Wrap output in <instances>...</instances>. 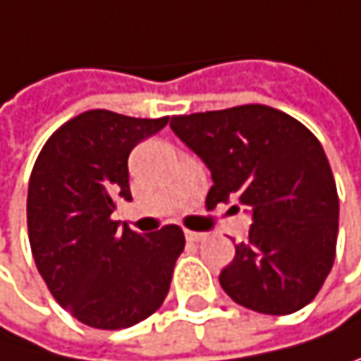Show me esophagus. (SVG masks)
Wrapping results in <instances>:
<instances>
[{
	"label": "esophagus",
	"mask_w": 361,
	"mask_h": 361,
	"mask_svg": "<svg viewBox=\"0 0 361 361\" xmlns=\"http://www.w3.org/2000/svg\"><path fill=\"white\" fill-rule=\"evenodd\" d=\"M186 240L188 242H203L205 233H197V231H186Z\"/></svg>",
	"instance_id": "esophagus-1"
}]
</instances>
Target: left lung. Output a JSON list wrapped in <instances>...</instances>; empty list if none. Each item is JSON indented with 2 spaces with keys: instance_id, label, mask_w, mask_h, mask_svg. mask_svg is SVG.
I'll return each mask as SVG.
<instances>
[{
  "instance_id": "obj_1",
  "label": "left lung",
  "mask_w": 361,
  "mask_h": 361,
  "mask_svg": "<svg viewBox=\"0 0 361 361\" xmlns=\"http://www.w3.org/2000/svg\"><path fill=\"white\" fill-rule=\"evenodd\" d=\"M171 128L212 171L207 209L240 201L252 212L248 242L220 271L226 295L263 314L310 304L338 238V192L319 139L265 104L175 115Z\"/></svg>"
}]
</instances>
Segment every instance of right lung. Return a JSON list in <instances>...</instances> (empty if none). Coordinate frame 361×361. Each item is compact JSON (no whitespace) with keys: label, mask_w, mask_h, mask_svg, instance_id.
<instances>
[{"label":"right lung","mask_w":361,"mask_h":361,"mask_svg":"<svg viewBox=\"0 0 361 361\" xmlns=\"http://www.w3.org/2000/svg\"><path fill=\"white\" fill-rule=\"evenodd\" d=\"M169 117L141 119L104 109L61 123L40 149L27 190V233L51 295L96 329H123L154 314L171 287L184 231L141 235L113 220L130 201L128 156Z\"/></svg>","instance_id":"add662e5"}]
</instances>
